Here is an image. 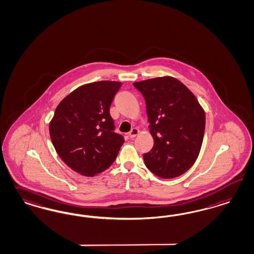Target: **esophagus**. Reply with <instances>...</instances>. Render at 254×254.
I'll return each instance as SVG.
<instances>
[{
	"instance_id": "esophagus-1",
	"label": "esophagus",
	"mask_w": 254,
	"mask_h": 254,
	"mask_svg": "<svg viewBox=\"0 0 254 254\" xmlns=\"http://www.w3.org/2000/svg\"><path fill=\"white\" fill-rule=\"evenodd\" d=\"M139 134V129L138 128H132L131 131L128 133V136H129V138H135L137 135Z\"/></svg>"
}]
</instances>
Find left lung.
<instances>
[{"label":"left lung","mask_w":254,"mask_h":254,"mask_svg":"<svg viewBox=\"0 0 254 254\" xmlns=\"http://www.w3.org/2000/svg\"><path fill=\"white\" fill-rule=\"evenodd\" d=\"M143 96L154 138L143 154L149 170L161 178H175L190 169L201 150L205 115L197 98L178 79L162 77L133 83Z\"/></svg>","instance_id":"left-lung-1"}]
</instances>
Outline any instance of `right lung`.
Here are the masks:
<instances>
[{"instance_id": "obj_1", "label": "right lung", "mask_w": 254, "mask_h": 254, "mask_svg": "<svg viewBox=\"0 0 254 254\" xmlns=\"http://www.w3.org/2000/svg\"><path fill=\"white\" fill-rule=\"evenodd\" d=\"M122 83L101 80L77 88L57 106L50 124L53 146L75 172L94 176L116 159L125 139L114 132L110 107Z\"/></svg>"}]
</instances>
